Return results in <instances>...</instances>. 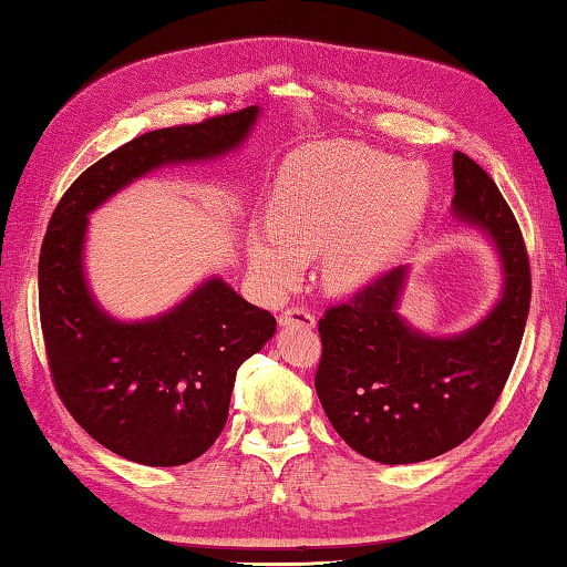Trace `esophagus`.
<instances>
[{
    "mask_svg": "<svg viewBox=\"0 0 567 567\" xmlns=\"http://www.w3.org/2000/svg\"><path fill=\"white\" fill-rule=\"evenodd\" d=\"M278 323L281 327H303V329H311L313 323H317V317H313V311L309 306H289V309L281 311V317H278Z\"/></svg>",
    "mask_w": 567,
    "mask_h": 567,
    "instance_id": "esophagus-1",
    "label": "esophagus"
}]
</instances>
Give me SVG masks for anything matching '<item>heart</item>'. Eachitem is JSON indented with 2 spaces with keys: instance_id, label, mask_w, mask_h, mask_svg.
Listing matches in <instances>:
<instances>
[{
  "instance_id": "heart-1",
  "label": "heart",
  "mask_w": 567,
  "mask_h": 567,
  "mask_svg": "<svg viewBox=\"0 0 567 567\" xmlns=\"http://www.w3.org/2000/svg\"><path fill=\"white\" fill-rule=\"evenodd\" d=\"M426 203L430 181L396 157L354 143L311 145L278 175L274 228L254 236L250 258L264 281L289 286L306 258L323 254L329 286L351 289L412 236Z\"/></svg>"
}]
</instances>
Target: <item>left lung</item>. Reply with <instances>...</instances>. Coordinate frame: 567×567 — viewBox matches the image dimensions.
Returning a JSON list of instances; mask_svg holds the SVG:
<instances>
[{"label":"left lung","instance_id":"8db88e82","mask_svg":"<svg viewBox=\"0 0 567 567\" xmlns=\"http://www.w3.org/2000/svg\"><path fill=\"white\" fill-rule=\"evenodd\" d=\"M454 210L493 236L505 293L489 317L454 339H430L396 317L404 268L377 274L319 319L313 386L333 430L382 465L450 452L487 420L503 394L530 311V258L495 181L454 153Z\"/></svg>","mask_w":567,"mask_h":567}]
</instances>
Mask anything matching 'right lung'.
<instances>
[{
  "label": "right lung",
  "instance_id": "1",
  "mask_svg": "<svg viewBox=\"0 0 567 567\" xmlns=\"http://www.w3.org/2000/svg\"><path fill=\"white\" fill-rule=\"evenodd\" d=\"M256 115L244 107L125 143L64 190L44 234L40 321L54 392L92 440L137 465H185L216 442L236 371L274 337L276 319L213 278L161 319L113 321L82 278L87 213L157 165L230 151Z\"/></svg>",
  "mask_w": 567,
  "mask_h": 567
}]
</instances>
